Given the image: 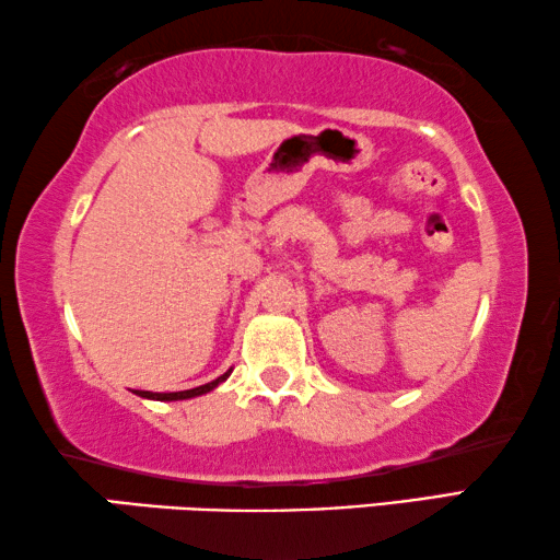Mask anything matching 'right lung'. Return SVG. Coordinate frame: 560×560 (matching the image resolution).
<instances>
[{
	"instance_id": "1",
	"label": "right lung",
	"mask_w": 560,
	"mask_h": 560,
	"mask_svg": "<svg viewBox=\"0 0 560 560\" xmlns=\"http://www.w3.org/2000/svg\"><path fill=\"white\" fill-rule=\"evenodd\" d=\"M229 374H232V369L226 371V374H221L219 378L209 381V384L197 386V388H189V392H172V394H154V392H135L141 398H154V401H184V398H194V396H201V394H209L214 392V388L221 384V381H226Z\"/></svg>"
}]
</instances>
